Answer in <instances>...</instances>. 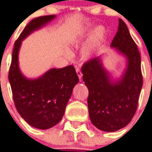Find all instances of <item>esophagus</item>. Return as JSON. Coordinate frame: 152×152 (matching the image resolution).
I'll return each instance as SVG.
<instances>
[{
    "label": "esophagus",
    "instance_id": "obj_1",
    "mask_svg": "<svg viewBox=\"0 0 152 152\" xmlns=\"http://www.w3.org/2000/svg\"><path fill=\"white\" fill-rule=\"evenodd\" d=\"M76 73H77V76H78L79 79L80 80L81 77H82V76H83V74H82V72H81L80 69H79V68H76Z\"/></svg>",
    "mask_w": 152,
    "mask_h": 152
}]
</instances>
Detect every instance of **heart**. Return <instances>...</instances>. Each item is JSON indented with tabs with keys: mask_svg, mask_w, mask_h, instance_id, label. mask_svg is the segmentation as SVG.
Listing matches in <instances>:
<instances>
[{
	"mask_svg": "<svg viewBox=\"0 0 152 152\" xmlns=\"http://www.w3.org/2000/svg\"><path fill=\"white\" fill-rule=\"evenodd\" d=\"M105 31L103 27H99L93 31L89 42L83 47L82 50V57L83 59H88L94 53L96 48L99 45L100 42L104 37Z\"/></svg>",
	"mask_w": 152,
	"mask_h": 152,
	"instance_id": "obj_1",
	"label": "heart"
}]
</instances>
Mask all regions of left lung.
<instances>
[{
	"mask_svg": "<svg viewBox=\"0 0 152 152\" xmlns=\"http://www.w3.org/2000/svg\"><path fill=\"white\" fill-rule=\"evenodd\" d=\"M111 47L127 58V69L120 80H111L99 57L87 61L81 69L89 91L88 106L91 121L104 132L118 131L131 121L143 86L140 55L127 26L121 19Z\"/></svg>",
	"mask_w": 152,
	"mask_h": 152,
	"instance_id": "1",
	"label": "left lung"
}]
</instances>
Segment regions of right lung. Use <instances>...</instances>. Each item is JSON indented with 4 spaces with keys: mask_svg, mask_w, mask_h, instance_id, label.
I'll list each match as a JSON object with an SVG mask.
<instances>
[{
    "mask_svg": "<svg viewBox=\"0 0 152 152\" xmlns=\"http://www.w3.org/2000/svg\"><path fill=\"white\" fill-rule=\"evenodd\" d=\"M54 18L55 15L37 17L25 27L14 45L8 72L18 113L30 125L40 129H50L61 120L74 86L79 82L72 65L52 69L34 80L26 78L20 70L18 54L22 41Z\"/></svg>",
    "mask_w": 152,
    "mask_h": 152,
    "instance_id": "add662e5",
    "label": "right lung"
}]
</instances>
